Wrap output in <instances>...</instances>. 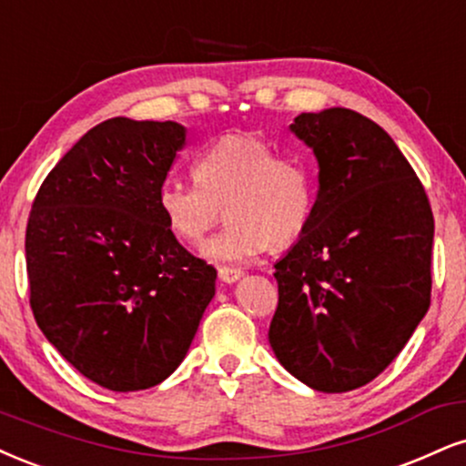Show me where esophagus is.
Returning a JSON list of instances; mask_svg holds the SVG:
<instances>
[{"instance_id":"1","label":"esophagus","mask_w":466,"mask_h":466,"mask_svg":"<svg viewBox=\"0 0 466 466\" xmlns=\"http://www.w3.org/2000/svg\"><path fill=\"white\" fill-rule=\"evenodd\" d=\"M218 277H220L222 283H235V280H239L244 277V272L239 268L222 266L220 269H218Z\"/></svg>"}]
</instances>
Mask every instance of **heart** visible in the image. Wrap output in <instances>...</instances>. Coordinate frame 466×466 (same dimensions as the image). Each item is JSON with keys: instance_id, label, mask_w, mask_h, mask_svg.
<instances>
[{"instance_id": "1", "label": "heart", "mask_w": 466, "mask_h": 466, "mask_svg": "<svg viewBox=\"0 0 466 466\" xmlns=\"http://www.w3.org/2000/svg\"><path fill=\"white\" fill-rule=\"evenodd\" d=\"M197 181L166 179L157 203L170 231L183 242H200L220 222L231 224L203 244L216 263H242L294 244L315 209V177L298 155H279L259 136L227 134L200 153Z\"/></svg>"}]
</instances>
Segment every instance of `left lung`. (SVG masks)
I'll return each instance as SVG.
<instances>
[{"label":"left lung","mask_w":466,"mask_h":466,"mask_svg":"<svg viewBox=\"0 0 466 466\" xmlns=\"http://www.w3.org/2000/svg\"><path fill=\"white\" fill-rule=\"evenodd\" d=\"M313 148V218L274 272L269 346L315 391L346 393L380 376L430 307L434 216L391 136L363 114L296 116Z\"/></svg>","instance_id":"8db88e82"}]
</instances>
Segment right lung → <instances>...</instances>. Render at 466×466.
<instances>
[{
	"instance_id": "obj_1",
	"label": "right lung",
	"mask_w": 466,
	"mask_h": 466,
	"mask_svg": "<svg viewBox=\"0 0 466 466\" xmlns=\"http://www.w3.org/2000/svg\"><path fill=\"white\" fill-rule=\"evenodd\" d=\"M183 147L172 120H103L45 177L27 218L38 329L110 391L166 380L216 294V268L177 242L157 203Z\"/></svg>"
}]
</instances>
